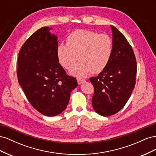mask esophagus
<instances>
[{
  "instance_id": "esophagus-1",
  "label": "esophagus",
  "mask_w": 156,
  "mask_h": 156,
  "mask_svg": "<svg viewBox=\"0 0 156 156\" xmlns=\"http://www.w3.org/2000/svg\"><path fill=\"white\" fill-rule=\"evenodd\" d=\"M77 83H78V84H83V83L85 82V80H84V79H77Z\"/></svg>"
}]
</instances>
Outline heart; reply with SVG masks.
<instances>
[{
    "instance_id": "heart-1",
    "label": "heart",
    "mask_w": 156,
    "mask_h": 156,
    "mask_svg": "<svg viewBox=\"0 0 156 156\" xmlns=\"http://www.w3.org/2000/svg\"><path fill=\"white\" fill-rule=\"evenodd\" d=\"M66 41V45L60 44L58 46V59L64 68L70 70L75 66L79 56L81 62L72 71L75 76L83 77L91 72L98 73L109 62L112 41L107 34L77 29L70 32Z\"/></svg>"
}]
</instances>
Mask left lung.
<instances>
[{
    "mask_svg": "<svg viewBox=\"0 0 156 156\" xmlns=\"http://www.w3.org/2000/svg\"><path fill=\"white\" fill-rule=\"evenodd\" d=\"M112 53L107 67L97 77L90 78L94 94L93 108L98 114H116L128 101L135 85L136 62L134 52L125 36L113 26Z\"/></svg>",
    "mask_w": 156,
    "mask_h": 156,
    "instance_id": "1",
    "label": "left lung"
}]
</instances>
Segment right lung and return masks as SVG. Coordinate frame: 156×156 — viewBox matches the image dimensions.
Listing matches in <instances>:
<instances>
[{
  "instance_id": "add662e5",
  "label": "right lung",
  "mask_w": 156,
  "mask_h": 156,
  "mask_svg": "<svg viewBox=\"0 0 156 156\" xmlns=\"http://www.w3.org/2000/svg\"><path fill=\"white\" fill-rule=\"evenodd\" d=\"M47 27L41 28L22 45L17 75L32 106L42 115L54 116L66 109L77 82L58 62L57 37Z\"/></svg>"
}]
</instances>
